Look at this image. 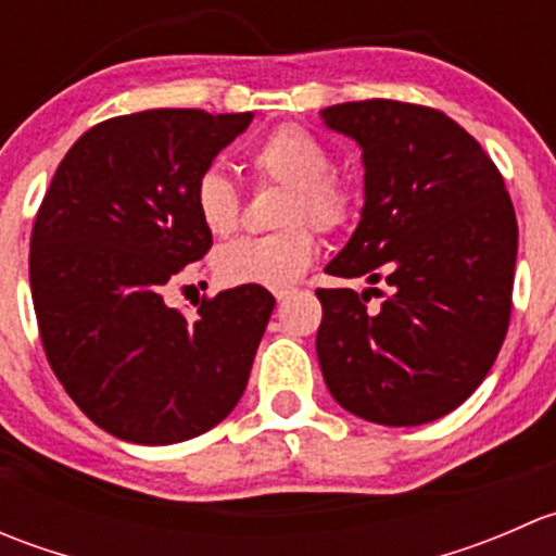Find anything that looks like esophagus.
<instances>
[{"instance_id":"obj_1","label":"esophagus","mask_w":556,"mask_h":556,"mask_svg":"<svg viewBox=\"0 0 556 556\" xmlns=\"http://www.w3.org/2000/svg\"><path fill=\"white\" fill-rule=\"evenodd\" d=\"M290 293H293V288H277V290H274V299H277V301H285V299H288Z\"/></svg>"}]
</instances>
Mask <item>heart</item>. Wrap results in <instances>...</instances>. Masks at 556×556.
I'll use <instances>...</instances> for the list:
<instances>
[{"mask_svg": "<svg viewBox=\"0 0 556 556\" xmlns=\"http://www.w3.org/2000/svg\"><path fill=\"white\" fill-rule=\"evenodd\" d=\"M257 179L285 188L277 223L282 231L268 237H244L215 252V274L223 285L285 288L309 268L317 237L339 233L355 223L361 193L333 174L328 144L299 123H285L261 139L250 155ZM193 206L201 226L212 237H231L239 228V190L220 169H206L193 185Z\"/></svg>", "mask_w": 556, "mask_h": 556, "instance_id": "1", "label": "heart"}]
</instances>
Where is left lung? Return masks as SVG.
I'll return each mask as SVG.
<instances>
[{"label":"left lung","instance_id":"obj_1","mask_svg":"<svg viewBox=\"0 0 556 556\" xmlns=\"http://www.w3.org/2000/svg\"><path fill=\"white\" fill-rule=\"evenodd\" d=\"M323 117L361 144L366 166L363 217L325 271L390 285L379 309L368 290H317L325 384L368 422H433L484 382L506 339L511 195L484 148L433 106L366 99Z\"/></svg>","mask_w":556,"mask_h":556}]
</instances>
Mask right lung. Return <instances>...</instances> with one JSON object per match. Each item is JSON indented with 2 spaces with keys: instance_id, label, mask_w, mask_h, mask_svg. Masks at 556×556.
Segmentation results:
<instances>
[{
  "instance_id": "obj_1",
  "label": "right lung",
  "mask_w": 556,
  "mask_h": 556,
  "mask_svg": "<svg viewBox=\"0 0 556 556\" xmlns=\"http://www.w3.org/2000/svg\"><path fill=\"white\" fill-rule=\"evenodd\" d=\"M252 112L144 110L88 128L31 228V301L50 368L88 419L131 444H177L233 412L274 312L261 285L201 299L166 290L212 233L193 185Z\"/></svg>"
}]
</instances>
